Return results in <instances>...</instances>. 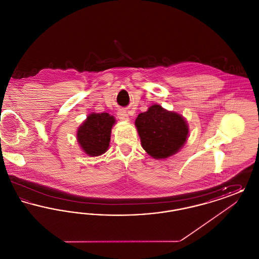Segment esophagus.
Wrapping results in <instances>:
<instances>
[{
    "instance_id": "1",
    "label": "esophagus",
    "mask_w": 259,
    "mask_h": 259,
    "mask_svg": "<svg viewBox=\"0 0 259 259\" xmlns=\"http://www.w3.org/2000/svg\"><path fill=\"white\" fill-rule=\"evenodd\" d=\"M117 115H118V118L121 119V120H128L129 119L127 112H126V111H124V110H119L118 112H117Z\"/></svg>"
}]
</instances>
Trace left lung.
Returning a JSON list of instances; mask_svg holds the SVG:
<instances>
[{
	"label": "left lung",
	"mask_w": 259,
	"mask_h": 259,
	"mask_svg": "<svg viewBox=\"0 0 259 259\" xmlns=\"http://www.w3.org/2000/svg\"><path fill=\"white\" fill-rule=\"evenodd\" d=\"M142 147L155 159H165L184 147L188 125L183 115L153 105L136 118Z\"/></svg>",
	"instance_id": "8db88e82"
}]
</instances>
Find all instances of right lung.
<instances>
[{
	"label": "right lung",
	"mask_w": 259,
	"mask_h": 259,
	"mask_svg": "<svg viewBox=\"0 0 259 259\" xmlns=\"http://www.w3.org/2000/svg\"><path fill=\"white\" fill-rule=\"evenodd\" d=\"M114 123V117L108 112H92L87 116L76 133L77 142L87 155L99 156L108 150Z\"/></svg>",
	"instance_id": "right-lung-1"
}]
</instances>
